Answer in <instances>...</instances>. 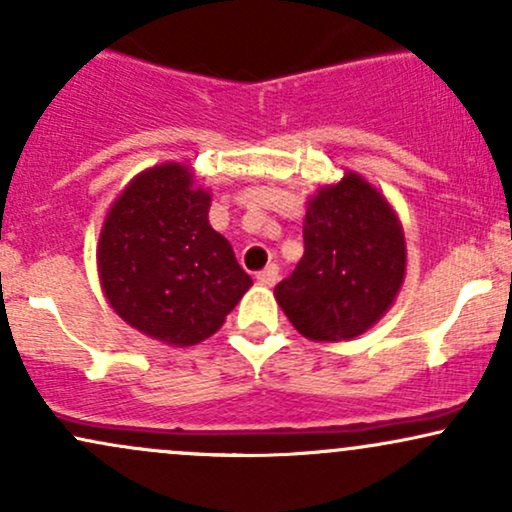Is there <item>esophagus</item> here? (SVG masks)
Here are the masks:
<instances>
[{
	"mask_svg": "<svg viewBox=\"0 0 512 512\" xmlns=\"http://www.w3.org/2000/svg\"><path fill=\"white\" fill-rule=\"evenodd\" d=\"M257 281H260L262 286H274L276 281H279V267H276V264H269L267 269H262V272L257 274Z\"/></svg>",
	"mask_w": 512,
	"mask_h": 512,
	"instance_id": "obj_1",
	"label": "esophagus"
}]
</instances>
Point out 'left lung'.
<instances>
[{
    "mask_svg": "<svg viewBox=\"0 0 512 512\" xmlns=\"http://www.w3.org/2000/svg\"><path fill=\"white\" fill-rule=\"evenodd\" d=\"M303 257L274 289L298 332L342 342L378 322L404 279V236L395 211L354 173L308 204Z\"/></svg>",
    "mask_w": 512,
    "mask_h": 512,
    "instance_id": "1",
    "label": "left lung"
}]
</instances>
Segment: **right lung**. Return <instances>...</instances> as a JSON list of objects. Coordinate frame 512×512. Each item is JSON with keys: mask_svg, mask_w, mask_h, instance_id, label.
Wrapping results in <instances>:
<instances>
[{"mask_svg": "<svg viewBox=\"0 0 512 512\" xmlns=\"http://www.w3.org/2000/svg\"><path fill=\"white\" fill-rule=\"evenodd\" d=\"M211 197L185 166L166 163L129 182L105 219L98 272L122 320L166 344L214 334L252 279L209 226Z\"/></svg>", "mask_w": 512, "mask_h": 512, "instance_id": "obj_1", "label": "right lung"}]
</instances>
